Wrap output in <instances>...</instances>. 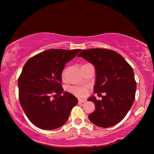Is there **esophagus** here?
Here are the masks:
<instances>
[{
  "mask_svg": "<svg viewBox=\"0 0 154 154\" xmlns=\"http://www.w3.org/2000/svg\"><path fill=\"white\" fill-rule=\"evenodd\" d=\"M79 103H84V102H85V101H86V100H85V99H79Z\"/></svg>",
  "mask_w": 154,
  "mask_h": 154,
  "instance_id": "esophagus-1",
  "label": "esophagus"
}]
</instances>
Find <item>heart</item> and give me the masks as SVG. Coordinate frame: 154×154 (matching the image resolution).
Wrapping results in <instances>:
<instances>
[{
  "label": "heart",
  "mask_w": 154,
  "mask_h": 154,
  "mask_svg": "<svg viewBox=\"0 0 154 154\" xmlns=\"http://www.w3.org/2000/svg\"><path fill=\"white\" fill-rule=\"evenodd\" d=\"M65 70L62 72V75L64 76ZM69 92L77 96H84L87 94V88L85 87H71L69 88Z\"/></svg>",
  "instance_id": "heart-1"
}]
</instances>
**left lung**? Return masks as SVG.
<instances>
[{
	"instance_id": "8db88e82",
	"label": "left lung",
	"mask_w": 154,
	"mask_h": 154,
	"mask_svg": "<svg viewBox=\"0 0 154 154\" xmlns=\"http://www.w3.org/2000/svg\"><path fill=\"white\" fill-rule=\"evenodd\" d=\"M77 56L95 67L94 93L106 94L102 100H97L94 96L88 99L96 107L88 118L98 127L115 126L125 118L134 103L137 83L133 69L120 54L110 49H83Z\"/></svg>"
}]
</instances>
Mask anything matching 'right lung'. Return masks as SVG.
Returning a JSON list of instances; mask_svg holds the SVG:
<instances>
[{
	"label": "right lung",
	"mask_w": 154,
	"mask_h": 154,
	"mask_svg": "<svg viewBox=\"0 0 154 154\" xmlns=\"http://www.w3.org/2000/svg\"><path fill=\"white\" fill-rule=\"evenodd\" d=\"M81 49H48L28 60L18 79L20 105L28 119L43 130L57 129L78 103L61 85L65 64Z\"/></svg>",
	"instance_id": "right-lung-1"
}]
</instances>
